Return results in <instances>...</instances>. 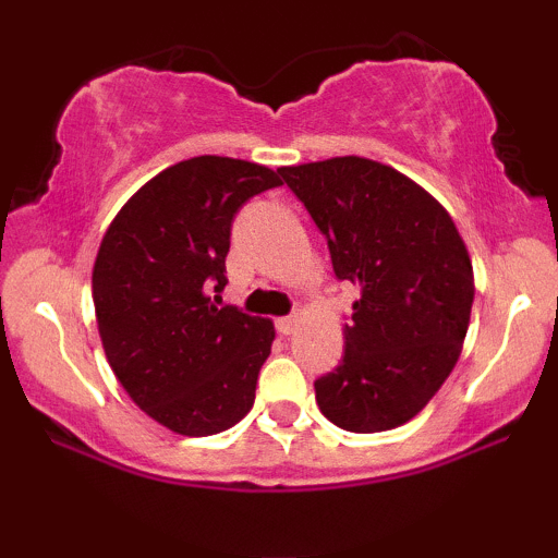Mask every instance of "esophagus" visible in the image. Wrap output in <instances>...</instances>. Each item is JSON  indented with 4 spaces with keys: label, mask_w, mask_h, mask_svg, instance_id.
Listing matches in <instances>:
<instances>
[{
    "label": "esophagus",
    "mask_w": 558,
    "mask_h": 558,
    "mask_svg": "<svg viewBox=\"0 0 558 558\" xmlns=\"http://www.w3.org/2000/svg\"><path fill=\"white\" fill-rule=\"evenodd\" d=\"M275 328H278V332L280 336H293V332H296V328H299V317H278L275 319Z\"/></svg>",
    "instance_id": "34e87169"
}]
</instances>
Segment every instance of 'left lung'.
Instances as JSON below:
<instances>
[{"label":"left lung","mask_w":558,"mask_h":558,"mask_svg":"<svg viewBox=\"0 0 558 558\" xmlns=\"http://www.w3.org/2000/svg\"><path fill=\"white\" fill-rule=\"evenodd\" d=\"M328 239L338 280L360 288L343 360L317 407L351 433L417 417L462 354L475 275L451 215L403 172L364 157L280 168Z\"/></svg>","instance_id":"left-lung-1"}]
</instances>
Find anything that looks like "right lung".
<instances>
[{
  "instance_id": "1",
  "label": "right lung",
  "mask_w": 558,
  "mask_h": 558,
  "mask_svg": "<svg viewBox=\"0 0 558 558\" xmlns=\"http://www.w3.org/2000/svg\"><path fill=\"white\" fill-rule=\"evenodd\" d=\"M278 172L233 157H191L151 178L101 239L92 291L107 362L138 409L204 438L254 407L272 319L220 306L230 226Z\"/></svg>"
}]
</instances>
